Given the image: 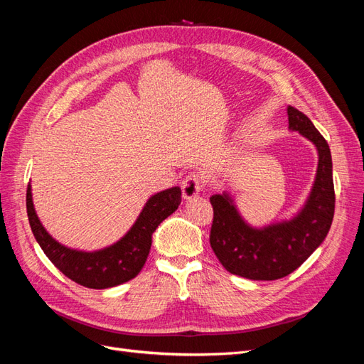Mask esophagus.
<instances>
[{"mask_svg":"<svg viewBox=\"0 0 364 364\" xmlns=\"http://www.w3.org/2000/svg\"><path fill=\"white\" fill-rule=\"evenodd\" d=\"M202 190V178L200 174L193 173L188 174L182 182V194H183V199L185 200H191L194 197L199 196Z\"/></svg>","mask_w":364,"mask_h":364,"instance_id":"esophagus-1","label":"esophagus"}]
</instances>
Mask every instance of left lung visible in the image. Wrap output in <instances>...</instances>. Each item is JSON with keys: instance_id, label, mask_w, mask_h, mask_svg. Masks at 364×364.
Returning a JSON list of instances; mask_svg holds the SVG:
<instances>
[{"instance_id": "8db88e82", "label": "left lung", "mask_w": 364, "mask_h": 364, "mask_svg": "<svg viewBox=\"0 0 364 364\" xmlns=\"http://www.w3.org/2000/svg\"><path fill=\"white\" fill-rule=\"evenodd\" d=\"M289 127L311 141L318 153L317 173L304 208L291 220L264 228L249 226L229 194H214L209 243L222 266L253 281H274L294 272L322 245L333 223L336 194L328 142L311 119L289 106Z\"/></svg>"}]
</instances>
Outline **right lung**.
<instances>
[{"mask_svg":"<svg viewBox=\"0 0 364 364\" xmlns=\"http://www.w3.org/2000/svg\"><path fill=\"white\" fill-rule=\"evenodd\" d=\"M179 186L151 196L135 225L115 245L95 252L74 250L54 240L36 215L27 186V215L31 232L48 259L65 277L87 289H109L134 279L147 261L151 235L165 218L181 205Z\"/></svg>","mask_w":364,"mask_h":364,"instance_id":"obj_1","label":"right lung"}]
</instances>
